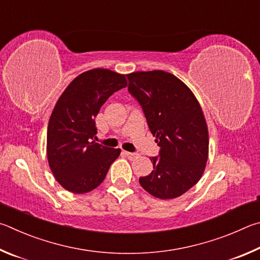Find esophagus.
Here are the masks:
<instances>
[{
	"instance_id": "1",
	"label": "esophagus",
	"mask_w": 260,
	"mask_h": 260,
	"mask_svg": "<svg viewBox=\"0 0 260 260\" xmlns=\"http://www.w3.org/2000/svg\"><path fill=\"white\" fill-rule=\"evenodd\" d=\"M124 154H125V156L129 158V160H135V158H137V157H139V154H137V153H131V152H124Z\"/></svg>"
}]
</instances>
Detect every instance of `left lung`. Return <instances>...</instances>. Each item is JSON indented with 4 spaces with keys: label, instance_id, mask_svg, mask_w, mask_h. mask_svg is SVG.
I'll return each mask as SVG.
<instances>
[{
    "label": "left lung",
    "instance_id": "left-lung-1",
    "mask_svg": "<svg viewBox=\"0 0 260 260\" xmlns=\"http://www.w3.org/2000/svg\"><path fill=\"white\" fill-rule=\"evenodd\" d=\"M129 91L138 100L156 138L160 157L140 177L142 187L161 200L176 199L201 179L209 155V133L201 105L187 85L165 71L127 74Z\"/></svg>",
    "mask_w": 260,
    "mask_h": 260
}]
</instances>
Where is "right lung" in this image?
Returning <instances> with one entry per match:
<instances>
[{
    "mask_svg": "<svg viewBox=\"0 0 260 260\" xmlns=\"http://www.w3.org/2000/svg\"><path fill=\"white\" fill-rule=\"evenodd\" d=\"M127 82L124 74L93 68L76 76L57 100L47 133V156L54 178L68 192L84 194L103 183L120 148L95 143L94 117Z\"/></svg>",
    "mask_w": 260,
    "mask_h": 260,
    "instance_id": "add662e5",
    "label": "right lung"
}]
</instances>
